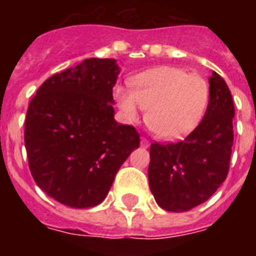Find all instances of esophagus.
Masks as SVG:
<instances>
[{"label":"esophagus","mask_w":256,"mask_h":256,"mask_svg":"<svg viewBox=\"0 0 256 256\" xmlns=\"http://www.w3.org/2000/svg\"><path fill=\"white\" fill-rule=\"evenodd\" d=\"M140 146H142V148H148V146H150V142H148V138H144V136L140 138Z\"/></svg>","instance_id":"obj_1"}]
</instances>
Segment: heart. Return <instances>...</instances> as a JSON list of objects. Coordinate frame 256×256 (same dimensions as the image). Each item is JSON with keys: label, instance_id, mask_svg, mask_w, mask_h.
I'll return each mask as SVG.
<instances>
[{"label": "heart", "instance_id": "b5f03b06", "mask_svg": "<svg viewBox=\"0 0 256 256\" xmlns=\"http://www.w3.org/2000/svg\"><path fill=\"white\" fill-rule=\"evenodd\" d=\"M132 88L116 86L114 98L128 122L146 112V124L164 140H179L198 128L210 102L208 82L176 66H158L132 78Z\"/></svg>", "mask_w": 256, "mask_h": 256}]
</instances>
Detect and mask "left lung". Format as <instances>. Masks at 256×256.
Listing matches in <instances>:
<instances>
[{"label":"left lung","mask_w":256,"mask_h":256,"mask_svg":"<svg viewBox=\"0 0 256 256\" xmlns=\"http://www.w3.org/2000/svg\"><path fill=\"white\" fill-rule=\"evenodd\" d=\"M204 118L183 140L150 146L148 183L162 208L182 212L206 202L224 182L234 144L235 108L228 86L212 72Z\"/></svg>","instance_id":"left-lung-1"}]
</instances>
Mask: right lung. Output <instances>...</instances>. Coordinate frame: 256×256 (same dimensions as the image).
<instances>
[{
    "label": "right lung",
    "instance_id": "right-lung-1",
    "mask_svg": "<svg viewBox=\"0 0 256 256\" xmlns=\"http://www.w3.org/2000/svg\"><path fill=\"white\" fill-rule=\"evenodd\" d=\"M118 74L114 60H85L48 78L30 100L25 120L30 172L66 206L100 204L116 171L140 148L136 128L114 120Z\"/></svg>",
    "mask_w": 256,
    "mask_h": 256
}]
</instances>
